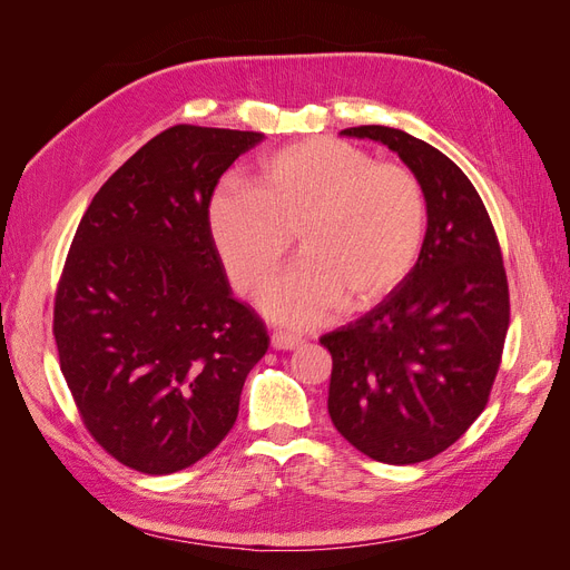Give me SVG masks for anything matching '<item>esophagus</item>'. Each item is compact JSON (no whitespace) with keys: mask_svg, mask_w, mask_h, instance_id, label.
<instances>
[{"mask_svg":"<svg viewBox=\"0 0 570 570\" xmlns=\"http://www.w3.org/2000/svg\"><path fill=\"white\" fill-rule=\"evenodd\" d=\"M304 344V340L302 337H297V335H289V333H273L271 335V347L273 350H283V352H287V350H297V347H302Z\"/></svg>","mask_w":570,"mask_h":570,"instance_id":"esophagus-1","label":"esophagus"}]
</instances>
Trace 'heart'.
Instances as JSON below:
<instances>
[{"label": "heart", "mask_w": 570, "mask_h": 570, "mask_svg": "<svg viewBox=\"0 0 570 570\" xmlns=\"http://www.w3.org/2000/svg\"><path fill=\"white\" fill-rule=\"evenodd\" d=\"M209 233L245 297L268 285L297 235L302 258L268 287L262 306L273 321L304 331L342 304L368 308L406 283L425 247L428 197L409 166L316 137L271 154L254 187H218Z\"/></svg>", "instance_id": "obj_1"}]
</instances>
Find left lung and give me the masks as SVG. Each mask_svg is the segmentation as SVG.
Masks as SVG:
<instances>
[{"label":"left lung","mask_w":570,"mask_h":570,"mask_svg":"<svg viewBox=\"0 0 570 570\" xmlns=\"http://www.w3.org/2000/svg\"><path fill=\"white\" fill-rule=\"evenodd\" d=\"M342 135L387 145L428 197L425 247L406 283L321 337L337 433L375 461L409 465L442 454L488 406L511 312L502 247L478 189L440 149L387 126Z\"/></svg>","instance_id":"8db88e82"}]
</instances>
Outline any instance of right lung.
<instances>
[{"instance_id": "1", "label": "right lung", "mask_w": 570, "mask_h": 570, "mask_svg": "<svg viewBox=\"0 0 570 570\" xmlns=\"http://www.w3.org/2000/svg\"><path fill=\"white\" fill-rule=\"evenodd\" d=\"M264 132L180 124L99 187L55 297L59 366L95 442L147 475L214 452L235 425L266 325L230 292L209 202Z\"/></svg>"}]
</instances>
